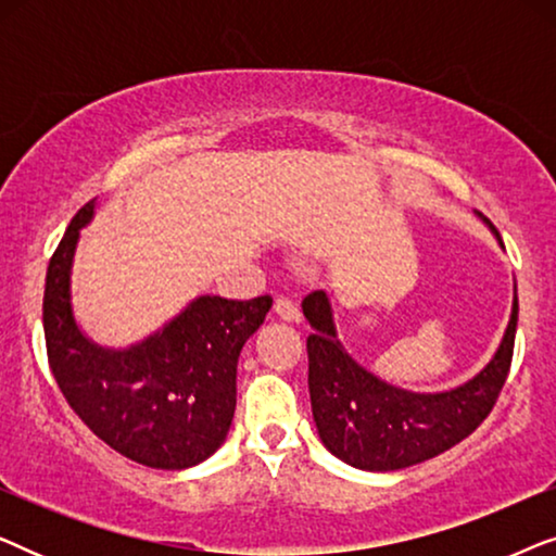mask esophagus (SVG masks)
I'll return each instance as SVG.
<instances>
[{
    "label": "esophagus",
    "instance_id": "obj_1",
    "mask_svg": "<svg viewBox=\"0 0 556 556\" xmlns=\"http://www.w3.org/2000/svg\"><path fill=\"white\" fill-rule=\"evenodd\" d=\"M273 311H276L278 318H283V321H288V324L299 321V318H301L299 308H295V303L288 301V299H278L276 306H273Z\"/></svg>",
    "mask_w": 556,
    "mask_h": 556
}]
</instances>
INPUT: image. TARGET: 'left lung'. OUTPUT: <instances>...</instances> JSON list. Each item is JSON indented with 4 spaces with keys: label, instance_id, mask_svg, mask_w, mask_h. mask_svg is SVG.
Returning a JSON list of instances; mask_svg holds the SVG:
<instances>
[{
    "label": "left lung",
    "instance_id": "left-lung-1",
    "mask_svg": "<svg viewBox=\"0 0 556 556\" xmlns=\"http://www.w3.org/2000/svg\"><path fill=\"white\" fill-rule=\"evenodd\" d=\"M478 217L493 225L481 212ZM303 316L314 326L308 349V392L318 438L339 460L362 470H400L451 451L468 438L496 405L514 356L519 299L491 362L473 379L445 392H413L394 387L346 352L333 326L324 291L303 299Z\"/></svg>",
    "mask_w": 556,
    "mask_h": 556
}]
</instances>
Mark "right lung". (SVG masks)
Returning <instances> with one entry per match:
<instances>
[{
  "instance_id": "add662e5",
  "label": "right lung",
  "mask_w": 556,
  "mask_h": 556,
  "mask_svg": "<svg viewBox=\"0 0 556 556\" xmlns=\"http://www.w3.org/2000/svg\"><path fill=\"white\" fill-rule=\"evenodd\" d=\"M93 217L90 200L48 265L42 324L52 377L75 415L116 453L149 468H192L230 432L240 352L273 299L200 295L143 341L98 344L75 321L71 288L80 230Z\"/></svg>"
}]
</instances>
